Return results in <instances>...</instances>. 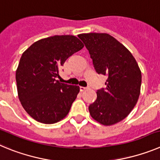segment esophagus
Segmentation results:
<instances>
[{"label": "esophagus", "mask_w": 160, "mask_h": 160, "mask_svg": "<svg viewBox=\"0 0 160 160\" xmlns=\"http://www.w3.org/2000/svg\"><path fill=\"white\" fill-rule=\"evenodd\" d=\"M87 89H88V88H86V87H82V86H80V92H84V91L87 90Z\"/></svg>", "instance_id": "esophagus-1"}]
</instances>
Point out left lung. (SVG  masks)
Returning <instances> with one entry per match:
<instances>
[{
  "instance_id": "1",
  "label": "left lung",
  "mask_w": 160,
  "mask_h": 160,
  "mask_svg": "<svg viewBox=\"0 0 160 160\" xmlns=\"http://www.w3.org/2000/svg\"><path fill=\"white\" fill-rule=\"evenodd\" d=\"M98 74L107 76L106 88L96 92L89 105L91 116L105 126L116 124L128 116L139 99L142 76L131 52L108 33H82Z\"/></svg>"
}]
</instances>
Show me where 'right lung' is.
I'll list each match as a JSON object with an SVG mask.
<instances>
[{
  "instance_id": "right-lung-1",
  "label": "right lung",
  "mask_w": 160,
  "mask_h": 160,
  "mask_svg": "<svg viewBox=\"0 0 160 160\" xmlns=\"http://www.w3.org/2000/svg\"><path fill=\"white\" fill-rule=\"evenodd\" d=\"M83 46L75 36H54L36 41L23 52L16 71L17 93L35 120L52 124L68 114L80 87L56 78L65 60Z\"/></svg>"
}]
</instances>
